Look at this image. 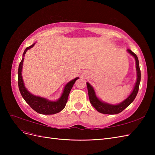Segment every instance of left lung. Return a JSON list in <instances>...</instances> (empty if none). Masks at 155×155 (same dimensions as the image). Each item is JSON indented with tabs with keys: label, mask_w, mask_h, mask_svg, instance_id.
Returning a JSON list of instances; mask_svg holds the SVG:
<instances>
[{
	"label": "left lung",
	"mask_w": 155,
	"mask_h": 155,
	"mask_svg": "<svg viewBox=\"0 0 155 155\" xmlns=\"http://www.w3.org/2000/svg\"><path fill=\"white\" fill-rule=\"evenodd\" d=\"M127 50L128 52L130 54L132 55L135 59L136 68H137V82L135 83V85L132 92L130 93V94L127 97L124 101H123L122 102L120 103V104H117V105H112V104H107V103L102 101L96 96L94 89L93 88V87L90 85V84H89L88 82H87L88 97H89V100H90L91 104L98 112H100V113L106 114H118L120 112H122L125 108L127 107L131 103L134 101L136 96L137 95L138 90H139L140 79H141V72H140L138 59L137 55H136L134 52H133L130 50L127 49Z\"/></svg>",
	"instance_id": "8db88e82"
}]
</instances>
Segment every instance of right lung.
Masks as SVG:
<instances>
[{
    "instance_id": "obj_1",
    "label": "right lung",
    "mask_w": 155,
    "mask_h": 155,
    "mask_svg": "<svg viewBox=\"0 0 155 155\" xmlns=\"http://www.w3.org/2000/svg\"><path fill=\"white\" fill-rule=\"evenodd\" d=\"M35 44V43L33 44L32 45L28 46V47H27L25 49L24 53H23V57L25 56V54H26L27 50L32 48ZM23 61H24V58L22 59L21 61L19 64V66H18V85L21 95L22 97L24 98V100L26 101V102L31 107V109H33L35 111L41 114H54L56 113H58L60 111H61L67 104L68 95L74 85V84L76 82L77 79H79V78H76L72 79V81H69L67 85H65L62 94L58 100L55 101H49L48 100L46 99V98L31 94L28 91V90L26 88L22 78Z\"/></svg>"
}]
</instances>
